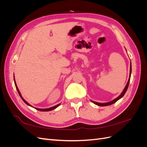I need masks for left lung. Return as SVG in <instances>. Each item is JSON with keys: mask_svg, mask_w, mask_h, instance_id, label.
<instances>
[{"mask_svg": "<svg viewBox=\"0 0 147 147\" xmlns=\"http://www.w3.org/2000/svg\"><path fill=\"white\" fill-rule=\"evenodd\" d=\"M131 72H132V67H131V63H130V74H129V80H128V81H127V84H126V85L125 88H124V90H123V92H121V94H120L118 97H117L116 99H115L112 100V101H110V102H106V103H99V102H94V101H92V100H91V101L92 102H93V103H94V104H96V105H99V106H102V107L110 105H112V104L115 103V102H116L117 101H118L119 99H121V97H123V96H124V94H125V93H126V91H127V88H128V86H129V81H130V78H131Z\"/></svg>", "mask_w": 147, "mask_h": 147, "instance_id": "left-lung-1", "label": "left lung"}]
</instances>
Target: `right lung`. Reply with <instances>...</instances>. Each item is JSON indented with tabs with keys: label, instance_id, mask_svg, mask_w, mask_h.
I'll use <instances>...</instances> for the list:
<instances>
[{
	"label": "right lung",
	"instance_id": "obj_1",
	"mask_svg": "<svg viewBox=\"0 0 147 147\" xmlns=\"http://www.w3.org/2000/svg\"><path fill=\"white\" fill-rule=\"evenodd\" d=\"M14 82H15V86H16V90H17L18 92L19 95L20 96V97H21V98L22 99V100H23L28 105L30 106V107H32V105H30V104L28 103V102L27 101H26V100L24 99L23 97H22V96H21V93H20V92L19 89H18V86H17V85H16V83L15 80V76H14ZM60 105H61V104H57V105H55V106H54V107H52L48 108V109H38V108H35V107H33V108H34V109H37V110H39V111H42V112H48V111H51V110H54V109H56V108L57 107H59Z\"/></svg>",
	"mask_w": 147,
	"mask_h": 147
}]
</instances>
